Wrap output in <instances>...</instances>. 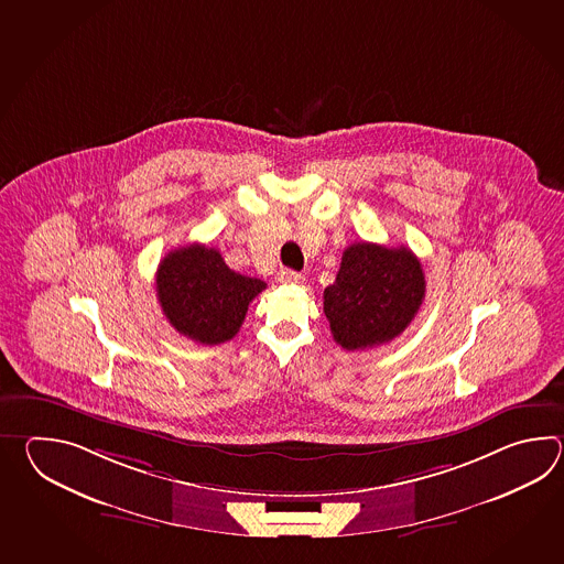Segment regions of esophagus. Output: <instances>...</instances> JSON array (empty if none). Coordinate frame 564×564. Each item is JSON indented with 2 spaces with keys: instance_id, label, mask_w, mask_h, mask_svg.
Returning <instances> with one entry per match:
<instances>
[{
  "instance_id": "34e87169",
  "label": "esophagus",
  "mask_w": 564,
  "mask_h": 564,
  "mask_svg": "<svg viewBox=\"0 0 564 564\" xmlns=\"http://www.w3.org/2000/svg\"><path fill=\"white\" fill-rule=\"evenodd\" d=\"M278 282H280V284H299V282H302V274L290 270V268H282V270L278 272Z\"/></svg>"
}]
</instances>
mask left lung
Listing matches in <instances>:
<instances>
[{
    "instance_id": "left-lung-1",
    "label": "left lung",
    "mask_w": 564,
    "mask_h": 564,
    "mask_svg": "<svg viewBox=\"0 0 564 564\" xmlns=\"http://www.w3.org/2000/svg\"><path fill=\"white\" fill-rule=\"evenodd\" d=\"M423 299L425 276L415 253L359 241L343 252L335 284L324 288V314L340 347L362 350L401 335Z\"/></svg>"
}]
</instances>
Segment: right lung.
<instances>
[{
	"instance_id": "add662e5",
	"label": "right lung",
	"mask_w": 564,
	"mask_h": 564,
	"mask_svg": "<svg viewBox=\"0 0 564 564\" xmlns=\"http://www.w3.org/2000/svg\"><path fill=\"white\" fill-rule=\"evenodd\" d=\"M264 288L262 280L234 272L204 243L169 252L156 270V299L169 324L202 345L238 335L250 302Z\"/></svg>"
}]
</instances>
